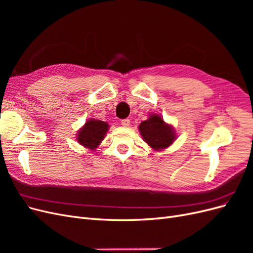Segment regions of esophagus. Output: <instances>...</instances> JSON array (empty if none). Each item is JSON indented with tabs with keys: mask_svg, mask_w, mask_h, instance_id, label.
Segmentation results:
<instances>
[{
	"mask_svg": "<svg viewBox=\"0 0 253 253\" xmlns=\"http://www.w3.org/2000/svg\"><path fill=\"white\" fill-rule=\"evenodd\" d=\"M121 126H129V120H128V119H124V120H121Z\"/></svg>",
	"mask_w": 253,
	"mask_h": 253,
	"instance_id": "1",
	"label": "esophagus"
}]
</instances>
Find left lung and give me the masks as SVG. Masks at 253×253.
Returning a JSON list of instances; mask_svg holds the SVG:
<instances>
[{"label": "left lung", "mask_w": 253, "mask_h": 253, "mask_svg": "<svg viewBox=\"0 0 253 253\" xmlns=\"http://www.w3.org/2000/svg\"><path fill=\"white\" fill-rule=\"evenodd\" d=\"M139 132L143 140L154 150L166 149L175 140L173 127L157 114H152L148 120L141 122Z\"/></svg>", "instance_id": "obj_1"}]
</instances>
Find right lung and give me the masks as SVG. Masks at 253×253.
Wrapping results in <instances>:
<instances>
[{
	"label": "right lung",
	"mask_w": 253,
	"mask_h": 253,
	"mask_svg": "<svg viewBox=\"0 0 253 253\" xmlns=\"http://www.w3.org/2000/svg\"><path fill=\"white\" fill-rule=\"evenodd\" d=\"M108 129L109 125L106 122L90 119L79 129L77 140L83 147L95 150L103 140Z\"/></svg>",
	"instance_id": "1"
}]
</instances>
